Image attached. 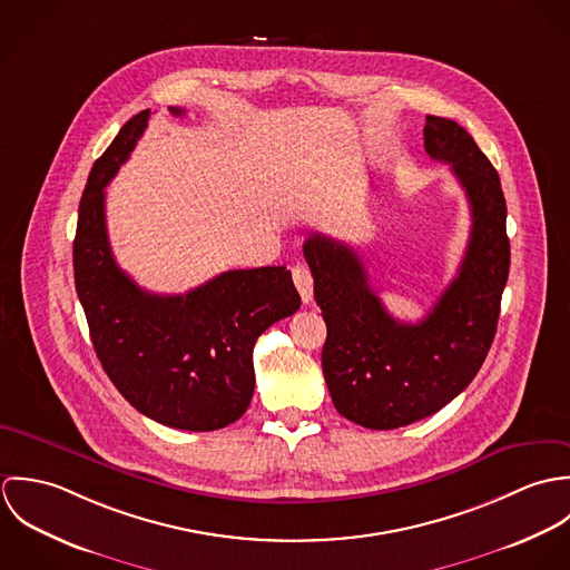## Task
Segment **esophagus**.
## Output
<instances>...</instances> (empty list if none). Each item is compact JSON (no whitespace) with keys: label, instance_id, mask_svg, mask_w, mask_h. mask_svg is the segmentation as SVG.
<instances>
[{"label":"esophagus","instance_id":"1","mask_svg":"<svg viewBox=\"0 0 570 570\" xmlns=\"http://www.w3.org/2000/svg\"><path fill=\"white\" fill-rule=\"evenodd\" d=\"M292 278H294V285H296V289H298L303 303L309 305L312 298H314V278H312L309 267L303 265V263L294 265V267H292Z\"/></svg>","mask_w":570,"mask_h":570}]
</instances>
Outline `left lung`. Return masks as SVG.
I'll use <instances>...</instances> for the list:
<instances>
[{"label":"left lung","instance_id":"8db88e82","mask_svg":"<svg viewBox=\"0 0 570 570\" xmlns=\"http://www.w3.org/2000/svg\"><path fill=\"white\" fill-rule=\"evenodd\" d=\"M425 154L450 164L465 188L472 230L459 274L419 323L395 321L368 285L351 245L312 235L305 258L323 309V373L335 410L371 430H393L434 414L481 371L495 335L509 276L507 204L500 177L454 120L428 116Z\"/></svg>","mask_w":570,"mask_h":570}]
</instances>
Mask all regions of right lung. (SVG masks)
<instances>
[{"mask_svg":"<svg viewBox=\"0 0 570 570\" xmlns=\"http://www.w3.org/2000/svg\"><path fill=\"white\" fill-rule=\"evenodd\" d=\"M149 116L151 109L136 114L91 166L79 206L75 283L94 351L120 395L163 425L210 432L249 406L254 342L296 314L301 296L283 265L230 269L177 296L145 292L118 267L107 239L105 186Z\"/></svg>","mask_w":570,"mask_h":570,"instance_id":"right-lung-1","label":"right lung"}]
</instances>
